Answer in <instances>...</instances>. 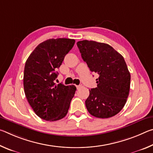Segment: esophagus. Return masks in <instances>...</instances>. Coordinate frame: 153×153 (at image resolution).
<instances>
[{"label":"esophagus","instance_id":"esophagus-1","mask_svg":"<svg viewBox=\"0 0 153 153\" xmlns=\"http://www.w3.org/2000/svg\"><path fill=\"white\" fill-rule=\"evenodd\" d=\"M76 88H77V90H79V89L81 88H82V85H78V86H76Z\"/></svg>","mask_w":153,"mask_h":153}]
</instances>
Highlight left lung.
Returning a JSON list of instances; mask_svg holds the SVG:
<instances>
[{"instance_id": "1", "label": "left lung", "mask_w": 153, "mask_h": 153, "mask_svg": "<svg viewBox=\"0 0 153 153\" xmlns=\"http://www.w3.org/2000/svg\"><path fill=\"white\" fill-rule=\"evenodd\" d=\"M90 70L99 75L97 87L90 90L87 110L94 117L109 118L120 112L128 97L130 74L123 56L112 46L95 41L77 42Z\"/></svg>"}]
</instances>
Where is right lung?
I'll use <instances>...</instances> for the list:
<instances>
[{"mask_svg": "<svg viewBox=\"0 0 153 153\" xmlns=\"http://www.w3.org/2000/svg\"><path fill=\"white\" fill-rule=\"evenodd\" d=\"M75 40L48 39L36 46L25 62L24 87L25 97L38 117L54 121L65 117L74 97V85H56L59 68Z\"/></svg>", "mask_w": 153, "mask_h": 153, "instance_id": "add662e5", "label": "right lung"}]
</instances>
